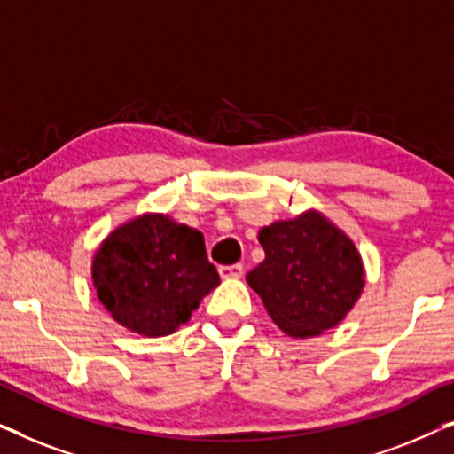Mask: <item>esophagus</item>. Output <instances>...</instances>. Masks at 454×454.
<instances>
[{"instance_id":"34e87169","label":"esophagus","mask_w":454,"mask_h":454,"mask_svg":"<svg viewBox=\"0 0 454 454\" xmlns=\"http://www.w3.org/2000/svg\"><path fill=\"white\" fill-rule=\"evenodd\" d=\"M219 275L223 278H239L244 275V266L241 264H229V266H219Z\"/></svg>"}]
</instances>
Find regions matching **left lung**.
Listing matches in <instances>:
<instances>
[{
    "label": "left lung",
    "instance_id": "1",
    "mask_svg": "<svg viewBox=\"0 0 454 454\" xmlns=\"http://www.w3.org/2000/svg\"><path fill=\"white\" fill-rule=\"evenodd\" d=\"M266 258L246 281L289 337L308 339L337 326L364 289L357 247L325 215L308 210L258 233Z\"/></svg>",
    "mask_w": 454,
    "mask_h": 454
}]
</instances>
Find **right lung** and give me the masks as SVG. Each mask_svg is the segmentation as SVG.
<instances>
[{"instance_id": "obj_1", "label": "right lung", "mask_w": 454, "mask_h": 454, "mask_svg": "<svg viewBox=\"0 0 454 454\" xmlns=\"http://www.w3.org/2000/svg\"><path fill=\"white\" fill-rule=\"evenodd\" d=\"M92 281L114 320L142 337L176 333L221 283L202 233L167 215L136 216L111 231L92 258Z\"/></svg>"}]
</instances>
